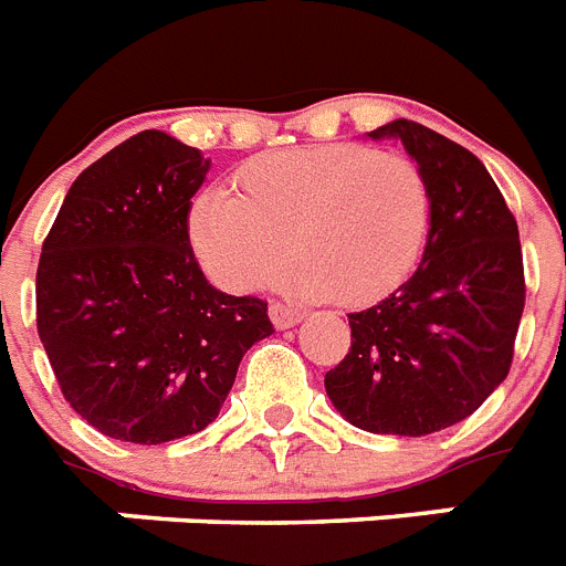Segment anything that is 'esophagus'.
Masks as SVG:
<instances>
[{
    "label": "esophagus",
    "instance_id": "obj_1",
    "mask_svg": "<svg viewBox=\"0 0 566 566\" xmlns=\"http://www.w3.org/2000/svg\"><path fill=\"white\" fill-rule=\"evenodd\" d=\"M270 322H273L279 331H287V327L302 322V313L293 311L291 305H279V302H273V305H270Z\"/></svg>",
    "mask_w": 566,
    "mask_h": 566
}]
</instances>
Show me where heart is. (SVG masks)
<instances>
[{"mask_svg":"<svg viewBox=\"0 0 566 566\" xmlns=\"http://www.w3.org/2000/svg\"><path fill=\"white\" fill-rule=\"evenodd\" d=\"M429 218V184L400 151L296 146L244 160L232 192L203 189L189 212V241L227 291L268 287L296 255V293L359 307L411 275Z\"/></svg>","mask_w":566,"mask_h":566,"instance_id":"b5f03b06","label":"heart"}]
</instances>
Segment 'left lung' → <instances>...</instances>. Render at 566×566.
Instances as JSON below:
<instances>
[{
  "label": "left lung",
  "instance_id": "8db88e82",
  "mask_svg": "<svg viewBox=\"0 0 566 566\" xmlns=\"http://www.w3.org/2000/svg\"><path fill=\"white\" fill-rule=\"evenodd\" d=\"M368 137H394L417 160L429 235L408 282L350 313V350L325 391L356 429L422 437L467 420L510 374L524 259L515 216L472 151L406 117Z\"/></svg>",
  "mask_w": 566,
  "mask_h": 566
}]
</instances>
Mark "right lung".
<instances>
[{
    "label": "right lung",
    "mask_w": 566,
    "mask_h": 566,
    "mask_svg": "<svg viewBox=\"0 0 566 566\" xmlns=\"http://www.w3.org/2000/svg\"><path fill=\"white\" fill-rule=\"evenodd\" d=\"M201 149L146 129L71 184L36 268V331L63 397L114 440L158 446L218 417L268 305L216 291L192 255Z\"/></svg>",
    "instance_id": "add662e5"
}]
</instances>
